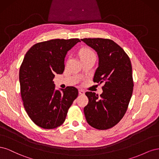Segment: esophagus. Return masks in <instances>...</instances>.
<instances>
[{
	"label": "esophagus",
	"instance_id": "1",
	"mask_svg": "<svg viewBox=\"0 0 159 159\" xmlns=\"http://www.w3.org/2000/svg\"><path fill=\"white\" fill-rule=\"evenodd\" d=\"M79 94L81 95H85V91H84L83 89H79Z\"/></svg>",
	"mask_w": 159,
	"mask_h": 159
}]
</instances>
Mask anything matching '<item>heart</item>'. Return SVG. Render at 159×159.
Listing matches in <instances>:
<instances>
[{"label":"heart","instance_id":"1","mask_svg":"<svg viewBox=\"0 0 159 159\" xmlns=\"http://www.w3.org/2000/svg\"><path fill=\"white\" fill-rule=\"evenodd\" d=\"M80 57L81 58L84 57H88V56H95V54L93 53V51H91L89 49H83L81 50L80 53Z\"/></svg>","mask_w":159,"mask_h":159}]
</instances>
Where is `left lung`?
<instances>
[{
    "instance_id": "left-lung-1",
    "label": "left lung",
    "mask_w": 159,
    "mask_h": 159,
    "mask_svg": "<svg viewBox=\"0 0 159 159\" xmlns=\"http://www.w3.org/2000/svg\"><path fill=\"white\" fill-rule=\"evenodd\" d=\"M97 52L99 66L93 81L103 83L99 96L87 91L88 104L84 109L88 123L99 130L117 125L125 114L133 90L132 66L128 55L114 41L104 38L81 39Z\"/></svg>"
}]
</instances>
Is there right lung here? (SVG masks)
I'll list each match as a JSON object with an SVG mask.
<instances>
[{
    "label": "right lung",
    "mask_w": 159,
    "mask_h": 159,
    "mask_svg": "<svg viewBox=\"0 0 159 159\" xmlns=\"http://www.w3.org/2000/svg\"><path fill=\"white\" fill-rule=\"evenodd\" d=\"M78 38L53 39L32 46L19 71L20 94L28 116L36 125L52 129L64 122L68 109L78 95L74 87L55 90L56 73L64 71V58Z\"/></svg>",
    "instance_id": "obj_1"
}]
</instances>
